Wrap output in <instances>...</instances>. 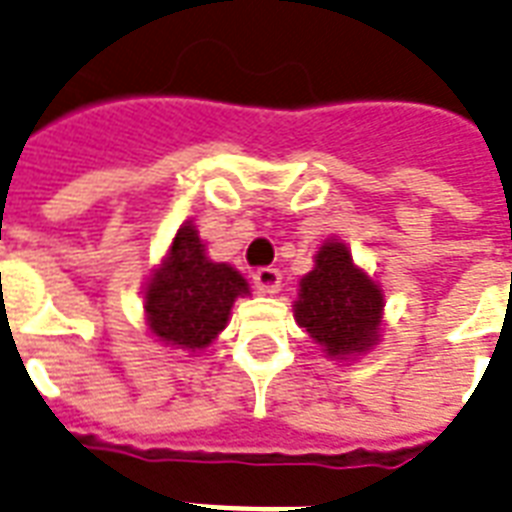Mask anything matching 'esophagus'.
<instances>
[{
    "mask_svg": "<svg viewBox=\"0 0 512 512\" xmlns=\"http://www.w3.org/2000/svg\"><path fill=\"white\" fill-rule=\"evenodd\" d=\"M280 283H283L280 269L261 267L253 272V285H256V291L259 293H277L280 291Z\"/></svg>",
    "mask_w": 512,
    "mask_h": 512,
    "instance_id": "1",
    "label": "esophagus"
}]
</instances>
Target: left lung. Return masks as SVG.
I'll list each match as a JSON object with an SVG mask.
<instances>
[{
  "label": "left lung",
  "mask_w": 512,
  "mask_h": 512,
  "mask_svg": "<svg viewBox=\"0 0 512 512\" xmlns=\"http://www.w3.org/2000/svg\"><path fill=\"white\" fill-rule=\"evenodd\" d=\"M296 320L331 358L368 350L379 336L382 291L352 264L342 243H326L315 256V269L301 277Z\"/></svg>",
  "instance_id": "1"
}]
</instances>
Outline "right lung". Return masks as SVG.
<instances>
[{
	"label": "right lung",
	"mask_w": 512,
	"mask_h": 512,
	"mask_svg": "<svg viewBox=\"0 0 512 512\" xmlns=\"http://www.w3.org/2000/svg\"><path fill=\"white\" fill-rule=\"evenodd\" d=\"M197 229H178L168 259L146 283V320L154 336L181 350L211 344L229 320L232 301L248 283L227 264L205 259Z\"/></svg>",
	"instance_id": "add662e5"
}]
</instances>
